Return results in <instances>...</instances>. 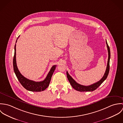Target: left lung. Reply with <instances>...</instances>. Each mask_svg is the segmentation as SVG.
<instances>
[{
	"mask_svg": "<svg viewBox=\"0 0 123 123\" xmlns=\"http://www.w3.org/2000/svg\"><path fill=\"white\" fill-rule=\"evenodd\" d=\"M106 44L107 51H108V61H107V66H106V69L105 70V73L103 77H102V78L100 80H99L96 83H94L92 85H90L89 86H83V85H80V84L77 83L73 80V79L69 74L68 71H67L66 74H67V78H68L71 86L75 90L79 91H80V92L93 91L98 88L106 79V78L108 75L109 71V62H110V51L109 47L108 45V44L107 43L106 40Z\"/></svg>",
	"mask_w": 123,
	"mask_h": 123,
	"instance_id": "1",
	"label": "left lung"
}]
</instances>
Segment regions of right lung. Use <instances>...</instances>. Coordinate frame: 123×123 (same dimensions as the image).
Here are the masks:
<instances>
[{"label":"right lung","mask_w":123,"mask_h":123,"mask_svg":"<svg viewBox=\"0 0 123 123\" xmlns=\"http://www.w3.org/2000/svg\"><path fill=\"white\" fill-rule=\"evenodd\" d=\"M19 37V36H18ZM18 40V39H17ZM16 41V43L17 42ZM56 65H53L47 74L46 78L42 81L36 82L30 80L23 76L18 69L16 62V44L15 45V53L13 58V68L16 75L21 84L26 89L31 91L40 92L44 90L49 86Z\"/></svg>","instance_id":"right-lung-1"}]
</instances>
